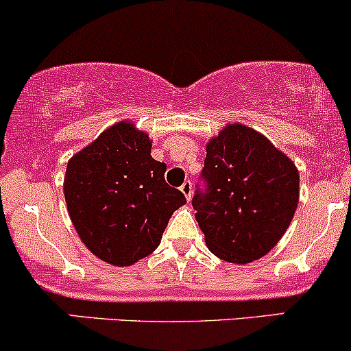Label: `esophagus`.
Returning <instances> with one entry per match:
<instances>
[{
  "mask_svg": "<svg viewBox=\"0 0 351 351\" xmlns=\"http://www.w3.org/2000/svg\"><path fill=\"white\" fill-rule=\"evenodd\" d=\"M180 190H182V193L184 195V198H186L188 202H190V198H191V182H184L182 184V188H180Z\"/></svg>",
  "mask_w": 351,
  "mask_h": 351,
  "instance_id": "34e87169",
  "label": "esophagus"
}]
</instances>
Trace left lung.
I'll list each match as a JSON object with an SVG mask.
<instances>
[{"label": "left lung", "instance_id": "obj_1", "mask_svg": "<svg viewBox=\"0 0 351 351\" xmlns=\"http://www.w3.org/2000/svg\"><path fill=\"white\" fill-rule=\"evenodd\" d=\"M202 176L208 190L191 203L210 252L237 265L267 255L298 206L293 161L261 133L230 123L206 143Z\"/></svg>", "mask_w": 351, "mask_h": 351}]
</instances>
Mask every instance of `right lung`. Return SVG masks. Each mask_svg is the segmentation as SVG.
Returning <instances> with one entry per match:
<instances>
[{"mask_svg":"<svg viewBox=\"0 0 351 351\" xmlns=\"http://www.w3.org/2000/svg\"><path fill=\"white\" fill-rule=\"evenodd\" d=\"M148 133L123 119L69 158L63 191L82 241L99 260L130 267L160 245L173 211L186 203L165 182Z\"/></svg>","mask_w":351,"mask_h":351,"instance_id":"right-lung-1","label":"right lung"}]
</instances>
